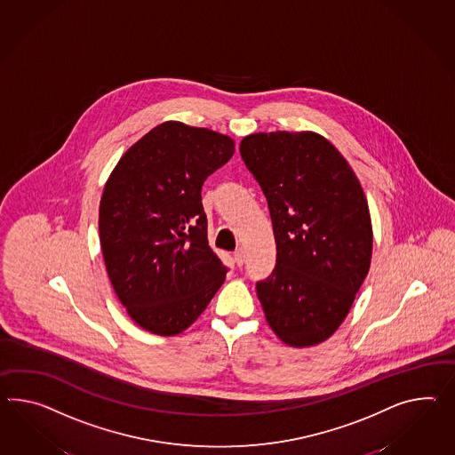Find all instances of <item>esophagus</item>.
I'll use <instances>...</instances> for the list:
<instances>
[{
	"label": "esophagus",
	"mask_w": 455,
	"mask_h": 455,
	"mask_svg": "<svg viewBox=\"0 0 455 455\" xmlns=\"http://www.w3.org/2000/svg\"><path fill=\"white\" fill-rule=\"evenodd\" d=\"M234 257V262L241 267L243 264H244V251L243 249H239V251H235L233 254Z\"/></svg>",
	"instance_id": "34e87169"
}]
</instances>
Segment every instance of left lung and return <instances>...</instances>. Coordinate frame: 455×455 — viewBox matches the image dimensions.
<instances>
[{
    "mask_svg": "<svg viewBox=\"0 0 455 455\" xmlns=\"http://www.w3.org/2000/svg\"><path fill=\"white\" fill-rule=\"evenodd\" d=\"M239 150L267 199L277 247L257 297L285 345L314 347L343 323L371 264L373 226L360 180L315 132L251 133Z\"/></svg>",
    "mask_w": 455,
    "mask_h": 455,
    "instance_id": "obj_1",
    "label": "left lung"
}]
</instances>
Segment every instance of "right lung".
Returning <instances> with one entry per match:
<instances>
[{
  "instance_id": "obj_1",
  "label": "right lung",
  "mask_w": 455,
  "mask_h": 455,
  "mask_svg": "<svg viewBox=\"0 0 455 455\" xmlns=\"http://www.w3.org/2000/svg\"><path fill=\"white\" fill-rule=\"evenodd\" d=\"M233 155L231 137L168 120L133 143L105 183V268L130 318L150 333L185 331L226 279L208 244L201 188Z\"/></svg>"
}]
</instances>
